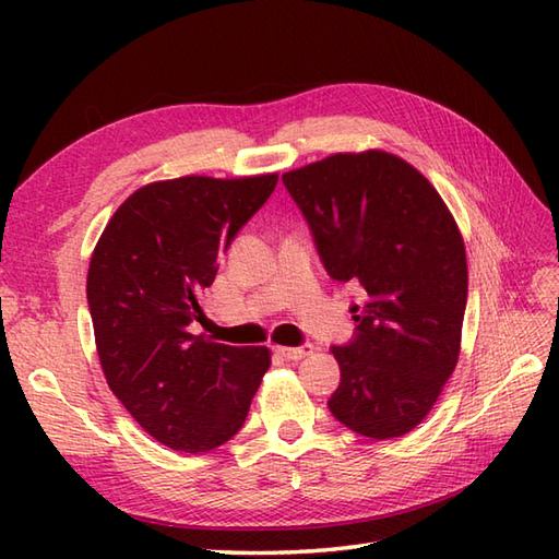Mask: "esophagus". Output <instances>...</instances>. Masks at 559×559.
I'll return each instance as SVG.
<instances>
[{"instance_id": "obj_1", "label": "esophagus", "mask_w": 559, "mask_h": 559, "mask_svg": "<svg viewBox=\"0 0 559 559\" xmlns=\"http://www.w3.org/2000/svg\"><path fill=\"white\" fill-rule=\"evenodd\" d=\"M312 350H314L312 343H305V346H295V348H290V346H278L276 348V353L281 355V358H286V360H302Z\"/></svg>"}]
</instances>
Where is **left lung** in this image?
Listing matches in <instances>:
<instances>
[{
	"instance_id": "obj_1",
	"label": "left lung",
	"mask_w": 559,
	"mask_h": 559,
	"mask_svg": "<svg viewBox=\"0 0 559 559\" xmlns=\"http://www.w3.org/2000/svg\"><path fill=\"white\" fill-rule=\"evenodd\" d=\"M331 278L358 281V334L331 353L329 411L372 439L411 432L461 353L468 266L459 225L430 180L394 153H334L283 175Z\"/></svg>"
}]
</instances>
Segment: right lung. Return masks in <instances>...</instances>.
Instances as JSON below:
<instances>
[{"mask_svg": "<svg viewBox=\"0 0 559 559\" xmlns=\"http://www.w3.org/2000/svg\"><path fill=\"white\" fill-rule=\"evenodd\" d=\"M278 173L187 175L139 187L93 249L86 295L103 374L132 418L175 451L201 454L240 430L266 346L194 336L216 259L264 206Z\"/></svg>", "mask_w": 559, "mask_h": 559, "instance_id": "1", "label": "right lung"}]
</instances>
